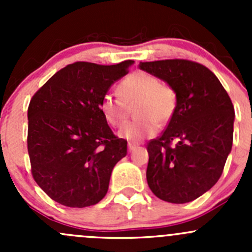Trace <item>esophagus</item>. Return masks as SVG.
Returning a JSON list of instances; mask_svg holds the SVG:
<instances>
[{
	"instance_id": "obj_1",
	"label": "esophagus",
	"mask_w": 252,
	"mask_h": 252,
	"mask_svg": "<svg viewBox=\"0 0 252 252\" xmlns=\"http://www.w3.org/2000/svg\"><path fill=\"white\" fill-rule=\"evenodd\" d=\"M136 147H138V144H136V142H128L129 151H133V150H135Z\"/></svg>"
}]
</instances>
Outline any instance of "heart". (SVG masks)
<instances>
[{"label":"heart","mask_w":252,"mask_h":252,"mask_svg":"<svg viewBox=\"0 0 252 252\" xmlns=\"http://www.w3.org/2000/svg\"><path fill=\"white\" fill-rule=\"evenodd\" d=\"M119 96L107 94L100 102L103 118L113 128H122L129 117V107L138 103L134 114L138 119L119 133L129 141L151 138L158 131V124L168 123L177 106V96L169 86L146 72H133L118 85Z\"/></svg>","instance_id":"heart-1"}]
</instances>
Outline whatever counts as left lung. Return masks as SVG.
<instances>
[{"mask_svg": "<svg viewBox=\"0 0 252 252\" xmlns=\"http://www.w3.org/2000/svg\"><path fill=\"white\" fill-rule=\"evenodd\" d=\"M139 68L166 81L177 96L166 130L147 144V184L163 201L190 202L222 175L233 145L232 100L218 78L200 63L164 60L140 62Z\"/></svg>", "mask_w": 252, "mask_h": 252, "instance_id": "8db88e82", "label": "left lung"}]
</instances>
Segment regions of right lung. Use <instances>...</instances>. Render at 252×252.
Segmentation results:
<instances>
[{
    "instance_id": "obj_1",
    "label": "right lung",
    "mask_w": 252,
    "mask_h": 252,
    "mask_svg": "<svg viewBox=\"0 0 252 252\" xmlns=\"http://www.w3.org/2000/svg\"><path fill=\"white\" fill-rule=\"evenodd\" d=\"M134 61L75 62L52 75L30 100L28 152L35 182L61 205L88 207L107 194L113 167L126 155L100 111L112 84Z\"/></svg>"
}]
</instances>
